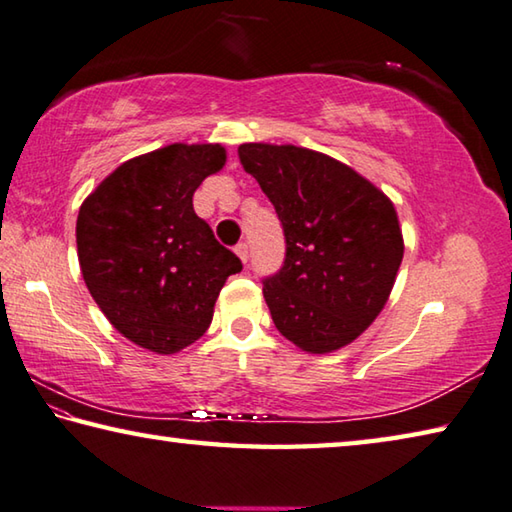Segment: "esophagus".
Listing matches in <instances>:
<instances>
[{
	"instance_id": "34e87169",
	"label": "esophagus",
	"mask_w": 512,
	"mask_h": 512,
	"mask_svg": "<svg viewBox=\"0 0 512 512\" xmlns=\"http://www.w3.org/2000/svg\"><path fill=\"white\" fill-rule=\"evenodd\" d=\"M233 251H236L238 258H240L242 263H247V258H249V247H247V242H238V245L233 247Z\"/></svg>"
}]
</instances>
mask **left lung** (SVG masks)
Listing matches in <instances>:
<instances>
[{"mask_svg":"<svg viewBox=\"0 0 512 512\" xmlns=\"http://www.w3.org/2000/svg\"><path fill=\"white\" fill-rule=\"evenodd\" d=\"M238 157L270 197L285 236L281 270L263 279L274 326L308 353L351 344L380 315L402 263L391 200L342 161L308 148L242 143Z\"/></svg>","mask_w":512,"mask_h":512,"instance_id":"obj_1","label":"left lung"}]
</instances>
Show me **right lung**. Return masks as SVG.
<instances>
[{"mask_svg":"<svg viewBox=\"0 0 512 512\" xmlns=\"http://www.w3.org/2000/svg\"><path fill=\"white\" fill-rule=\"evenodd\" d=\"M227 161L220 143L159 148L107 175L78 211L80 272L130 342L170 355L200 339L240 258L193 211V193Z\"/></svg>","mask_w":512,"mask_h":512,"instance_id":"add662e5","label":"right lung"}]
</instances>
